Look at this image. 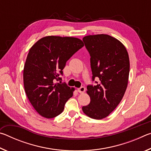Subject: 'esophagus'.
Wrapping results in <instances>:
<instances>
[{"label":"esophagus","mask_w":151,"mask_h":151,"mask_svg":"<svg viewBox=\"0 0 151 151\" xmlns=\"http://www.w3.org/2000/svg\"><path fill=\"white\" fill-rule=\"evenodd\" d=\"M77 90H78V93H85V88L84 87V86H81V88H78Z\"/></svg>","instance_id":"obj_1"}]
</instances>
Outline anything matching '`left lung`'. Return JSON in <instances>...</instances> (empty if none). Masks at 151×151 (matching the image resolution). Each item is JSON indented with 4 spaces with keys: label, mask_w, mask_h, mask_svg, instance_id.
<instances>
[{
    "label": "left lung",
    "mask_w": 151,
    "mask_h": 151,
    "mask_svg": "<svg viewBox=\"0 0 151 151\" xmlns=\"http://www.w3.org/2000/svg\"><path fill=\"white\" fill-rule=\"evenodd\" d=\"M83 42L91 55L93 81L95 86H87L91 102L83 111L91 119L106 118L121 101L129 81L130 61L126 47L118 39L108 35H88Z\"/></svg>",
    "instance_id": "obj_1"
}]
</instances>
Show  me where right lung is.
Returning a JSON list of instances; mask_svg holds the SVG:
<instances>
[{
	"label": "right lung",
	"mask_w": 151,
	"mask_h": 151,
	"mask_svg": "<svg viewBox=\"0 0 151 151\" xmlns=\"http://www.w3.org/2000/svg\"><path fill=\"white\" fill-rule=\"evenodd\" d=\"M83 46L78 38L47 36L30 48L24 66V87L27 99L40 115L51 119L63 111L75 88L55 82L61 80L58 76L63 75L66 61Z\"/></svg>",
	"instance_id": "obj_1"
}]
</instances>
